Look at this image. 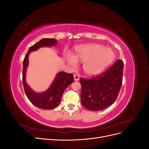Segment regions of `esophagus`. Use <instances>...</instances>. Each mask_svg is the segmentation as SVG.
<instances>
[{"label": "esophagus", "instance_id": "34e87169", "mask_svg": "<svg viewBox=\"0 0 149 149\" xmlns=\"http://www.w3.org/2000/svg\"><path fill=\"white\" fill-rule=\"evenodd\" d=\"M79 78H80V77H79V75H78V74H74V79L75 81H78L79 79Z\"/></svg>", "mask_w": 149, "mask_h": 149}]
</instances>
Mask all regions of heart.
<instances>
[{"label":"heart","instance_id":"obj_1","mask_svg":"<svg viewBox=\"0 0 149 149\" xmlns=\"http://www.w3.org/2000/svg\"><path fill=\"white\" fill-rule=\"evenodd\" d=\"M75 55L69 52L65 53L66 60L73 68L78 65L79 61L83 63V70L89 76L101 73L114 61L116 55L110 47L102 45L91 43L81 45L75 48Z\"/></svg>","mask_w":149,"mask_h":149}]
</instances>
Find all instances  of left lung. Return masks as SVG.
<instances>
[{"label":"left lung","instance_id":"8db88e82","mask_svg":"<svg viewBox=\"0 0 149 149\" xmlns=\"http://www.w3.org/2000/svg\"><path fill=\"white\" fill-rule=\"evenodd\" d=\"M123 61L119 60L101 74L91 79L81 78V100L86 109L97 111L113 104L123 83Z\"/></svg>","mask_w":149,"mask_h":149}]
</instances>
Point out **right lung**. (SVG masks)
Returning <instances> with one entry per match:
<instances>
[{"label":"right lung","mask_w":149,"mask_h":149,"mask_svg":"<svg viewBox=\"0 0 149 149\" xmlns=\"http://www.w3.org/2000/svg\"><path fill=\"white\" fill-rule=\"evenodd\" d=\"M57 43L55 38H43L30 47L23 61V81L25 93L30 101L34 106L43 109H52L59 105L63 94L65 89L74 82L73 74L66 73L64 71L58 73L49 88L45 91L37 93L31 89L26 81V71L29 66V56L31 52L37 51L41 47L55 46Z\"/></svg>","instance_id":"1"}]
</instances>
